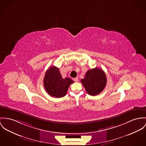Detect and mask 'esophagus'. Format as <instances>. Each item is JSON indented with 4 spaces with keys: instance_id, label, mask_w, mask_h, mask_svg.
I'll return each instance as SVG.
<instances>
[{
    "instance_id": "1",
    "label": "esophagus",
    "mask_w": 146,
    "mask_h": 146,
    "mask_svg": "<svg viewBox=\"0 0 146 146\" xmlns=\"http://www.w3.org/2000/svg\"><path fill=\"white\" fill-rule=\"evenodd\" d=\"M73 80L74 82H78V78L77 77H76V78H74L73 79Z\"/></svg>"
}]
</instances>
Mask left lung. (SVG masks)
<instances>
[{
	"label": "left lung",
	"instance_id": "8db88e82",
	"mask_svg": "<svg viewBox=\"0 0 146 146\" xmlns=\"http://www.w3.org/2000/svg\"><path fill=\"white\" fill-rule=\"evenodd\" d=\"M80 81L90 95L96 96L104 89L107 83V77L102 69L96 67L88 70L84 78Z\"/></svg>",
	"mask_w": 146,
	"mask_h": 146
}]
</instances>
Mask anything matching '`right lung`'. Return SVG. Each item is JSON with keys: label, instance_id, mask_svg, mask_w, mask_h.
<instances>
[{"label": "right lung", "instance_id": "obj_1", "mask_svg": "<svg viewBox=\"0 0 146 146\" xmlns=\"http://www.w3.org/2000/svg\"><path fill=\"white\" fill-rule=\"evenodd\" d=\"M73 81L69 78H63L58 68L52 66L46 71L43 79L46 92L52 97L61 98L65 96L69 86Z\"/></svg>", "mask_w": 146, "mask_h": 146}]
</instances>
